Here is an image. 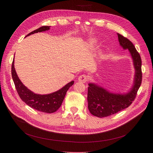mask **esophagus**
Here are the masks:
<instances>
[{"mask_svg": "<svg viewBox=\"0 0 153 153\" xmlns=\"http://www.w3.org/2000/svg\"><path fill=\"white\" fill-rule=\"evenodd\" d=\"M78 81L82 83H85L87 81V76L85 75H82L78 77Z\"/></svg>", "mask_w": 153, "mask_h": 153, "instance_id": "esophagus-1", "label": "esophagus"}]
</instances>
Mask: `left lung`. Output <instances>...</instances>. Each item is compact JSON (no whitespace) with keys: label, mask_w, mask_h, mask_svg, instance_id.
Segmentation results:
<instances>
[{"label":"left lung","mask_w":153,"mask_h":153,"mask_svg":"<svg viewBox=\"0 0 153 153\" xmlns=\"http://www.w3.org/2000/svg\"><path fill=\"white\" fill-rule=\"evenodd\" d=\"M117 36L120 45L124 50L128 49L133 59L135 69L133 85L126 94H115L93 83L89 84L88 108L91 114L100 118L110 116L128 108L135 100L142 83V60L140 54L128 39L118 33Z\"/></svg>","instance_id":"obj_1"}]
</instances>
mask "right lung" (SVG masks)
<instances>
[{
    "label": "right lung",
    "instance_id": "right-lung-1",
    "mask_svg": "<svg viewBox=\"0 0 153 153\" xmlns=\"http://www.w3.org/2000/svg\"><path fill=\"white\" fill-rule=\"evenodd\" d=\"M50 26H43L40 28L32 31L28 36L32 34L46 31L50 29ZM11 75L15 84L16 89L21 100L31 108L40 112L45 113H53L60 108L61 106L64 97L69 88L74 84V81H71L62 89L48 94H38L32 92L22 84V82L18 78L14 66V60L13 61L11 66Z\"/></svg>",
    "mask_w": 153,
    "mask_h": 153
}]
</instances>
